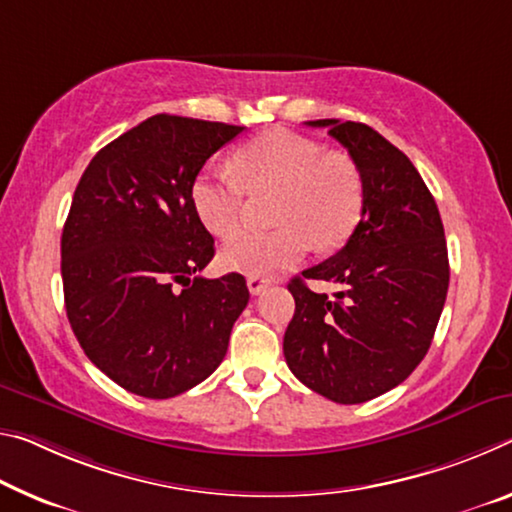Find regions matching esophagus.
Segmentation results:
<instances>
[{"label":"esophagus","mask_w":512,"mask_h":512,"mask_svg":"<svg viewBox=\"0 0 512 512\" xmlns=\"http://www.w3.org/2000/svg\"><path fill=\"white\" fill-rule=\"evenodd\" d=\"M246 282H248V289H250V294H253V296L262 294V291L271 285V280L264 278V275H248Z\"/></svg>","instance_id":"esophagus-1"}]
</instances>
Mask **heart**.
<instances>
[{
	"label": "heart",
	"mask_w": 512,
	"mask_h": 512,
	"mask_svg": "<svg viewBox=\"0 0 512 512\" xmlns=\"http://www.w3.org/2000/svg\"><path fill=\"white\" fill-rule=\"evenodd\" d=\"M275 191L273 230H241L218 253L227 271L262 275L303 259L312 246H342L360 221L364 186L353 159L323 152L289 129H271L232 152L230 166H209L193 182V205L209 232L230 234L246 196Z\"/></svg>",
	"instance_id": "b5f03b06"
}]
</instances>
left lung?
<instances>
[{
    "label": "left lung",
    "mask_w": 512,
    "mask_h": 512,
    "mask_svg": "<svg viewBox=\"0 0 512 512\" xmlns=\"http://www.w3.org/2000/svg\"><path fill=\"white\" fill-rule=\"evenodd\" d=\"M328 127L351 154L364 186L360 223L346 246L289 282L296 300L285 360L300 383L344 405L401 385L424 360L449 289L440 212L405 154L362 123L310 120ZM305 279L340 287L316 295Z\"/></svg>",
    "instance_id": "8db88e82"
}]
</instances>
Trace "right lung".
<instances>
[{
	"instance_id": "right-lung-1",
	"label": "right lung",
	"mask_w": 512,
	"mask_h": 512,
	"mask_svg": "<svg viewBox=\"0 0 512 512\" xmlns=\"http://www.w3.org/2000/svg\"><path fill=\"white\" fill-rule=\"evenodd\" d=\"M243 127L157 113L95 154L61 237L68 321L97 369L132 394L170 399L212 376L246 278H202L214 239L193 205L205 161Z\"/></svg>"
}]
</instances>
